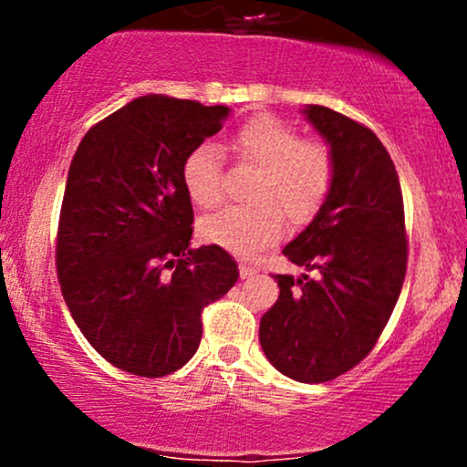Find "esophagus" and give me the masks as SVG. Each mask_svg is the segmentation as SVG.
<instances>
[{"instance_id": "1", "label": "esophagus", "mask_w": 467, "mask_h": 467, "mask_svg": "<svg viewBox=\"0 0 467 467\" xmlns=\"http://www.w3.org/2000/svg\"><path fill=\"white\" fill-rule=\"evenodd\" d=\"M239 275H241V278H252L256 275V270L248 264H239Z\"/></svg>"}]
</instances>
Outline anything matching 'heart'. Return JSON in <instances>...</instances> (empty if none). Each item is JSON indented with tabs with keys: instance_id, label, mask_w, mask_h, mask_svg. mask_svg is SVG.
Instances as JSON below:
<instances>
[{
	"instance_id": "heart-1",
	"label": "heart",
	"mask_w": 467,
	"mask_h": 467,
	"mask_svg": "<svg viewBox=\"0 0 467 467\" xmlns=\"http://www.w3.org/2000/svg\"><path fill=\"white\" fill-rule=\"evenodd\" d=\"M233 149L245 162L259 166L248 189V203H233L203 217L202 237L222 248L252 254L285 233V215L303 226L312 222L334 184V160L323 144L305 142L281 118L264 114L234 133ZM182 184L200 208H213L223 197L219 149L202 142L182 162Z\"/></svg>"
}]
</instances>
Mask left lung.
<instances>
[{"instance_id":"1","label":"left lung","mask_w":467,"mask_h":467,"mask_svg":"<svg viewBox=\"0 0 467 467\" xmlns=\"http://www.w3.org/2000/svg\"><path fill=\"white\" fill-rule=\"evenodd\" d=\"M329 144L334 184L307 228L283 248L316 276L276 275L281 294L259 340L276 371L320 384L368 356L406 276L404 200L393 160L371 130L323 105L303 109Z\"/></svg>"}]
</instances>
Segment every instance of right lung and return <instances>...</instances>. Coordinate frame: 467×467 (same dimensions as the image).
<instances>
[{
  "label": "right lung",
  "instance_id": "add662e5",
  "mask_svg": "<svg viewBox=\"0 0 467 467\" xmlns=\"http://www.w3.org/2000/svg\"><path fill=\"white\" fill-rule=\"evenodd\" d=\"M228 107L147 94L85 133L69 164L57 272L74 323L107 362L162 378L195 356L202 312L237 283L219 245L191 248L182 162Z\"/></svg>",
  "mask_w": 467,
  "mask_h": 467
}]
</instances>
